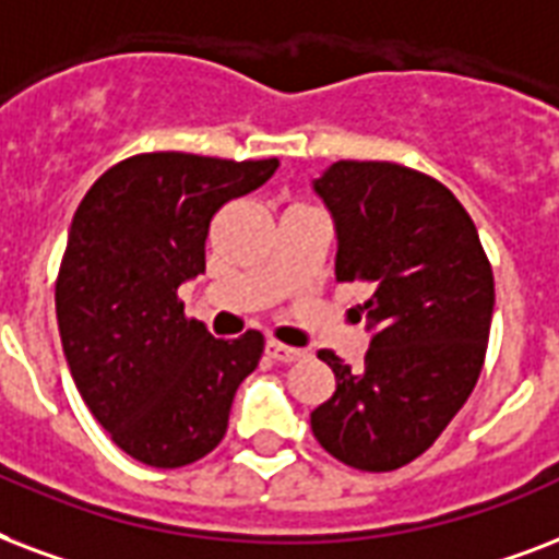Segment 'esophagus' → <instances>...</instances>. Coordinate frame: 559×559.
<instances>
[{
    "instance_id": "1",
    "label": "esophagus",
    "mask_w": 559,
    "mask_h": 559,
    "mask_svg": "<svg viewBox=\"0 0 559 559\" xmlns=\"http://www.w3.org/2000/svg\"><path fill=\"white\" fill-rule=\"evenodd\" d=\"M265 353L274 358V361H280V365H292V361H300V358L306 356V349L288 347V344H280V341H267Z\"/></svg>"
}]
</instances>
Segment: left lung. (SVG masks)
Masks as SVG:
<instances>
[{
  "mask_svg": "<svg viewBox=\"0 0 559 559\" xmlns=\"http://www.w3.org/2000/svg\"><path fill=\"white\" fill-rule=\"evenodd\" d=\"M311 189L335 221L338 283L370 285L365 367L320 349L335 393L311 411V431L347 466L391 473L435 443L478 382L492 267L473 218L435 177L338 159Z\"/></svg>",
  "mask_w": 559,
  "mask_h": 559,
  "instance_id": "left-lung-1",
  "label": "left lung"
}]
</instances>
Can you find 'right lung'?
<instances>
[{
    "mask_svg": "<svg viewBox=\"0 0 559 559\" xmlns=\"http://www.w3.org/2000/svg\"><path fill=\"white\" fill-rule=\"evenodd\" d=\"M280 159L159 151L107 168L78 206L55 306L75 388L114 443L157 469L210 455L265 338H212L177 288L203 274L212 215Z\"/></svg>",
    "mask_w": 559,
    "mask_h": 559,
    "instance_id": "obj_1",
    "label": "right lung"
}]
</instances>
